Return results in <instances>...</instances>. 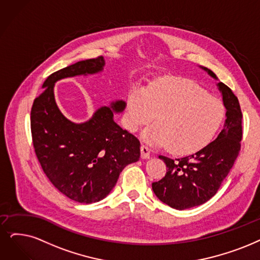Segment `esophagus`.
Returning a JSON list of instances; mask_svg holds the SVG:
<instances>
[{
	"mask_svg": "<svg viewBox=\"0 0 260 260\" xmlns=\"http://www.w3.org/2000/svg\"><path fill=\"white\" fill-rule=\"evenodd\" d=\"M141 157L142 159H149L150 157V149L146 145H142L141 146Z\"/></svg>",
	"mask_w": 260,
	"mask_h": 260,
	"instance_id": "34e87169",
	"label": "esophagus"
}]
</instances>
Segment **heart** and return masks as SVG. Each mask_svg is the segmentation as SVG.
I'll list each match as a JSON object with an SVG mask.
<instances>
[{
	"mask_svg": "<svg viewBox=\"0 0 260 260\" xmlns=\"http://www.w3.org/2000/svg\"><path fill=\"white\" fill-rule=\"evenodd\" d=\"M221 100L207 94L194 82L160 79L146 91L133 89L127 99L124 124L136 132L152 121L159 123L145 130L142 138L154 145H169L179 154L204 148L215 136L224 119Z\"/></svg>",
	"mask_w": 260,
	"mask_h": 260,
	"instance_id": "1",
	"label": "heart"
}]
</instances>
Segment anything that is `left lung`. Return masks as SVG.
Returning a JSON list of instances; mask_svg holds the SVG:
<instances>
[{
  "label": "left lung",
  "mask_w": 260,
  "mask_h": 260,
  "mask_svg": "<svg viewBox=\"0 0 260 260\" xmlns=\"http://www.w3.org/2000/svg\"><path fill=\"white\" fill-rule=\"evenodd\" d=\"M217 81L213 72L200 66ZM226 119L223 129L214 141L194 154L172 160L159 155L168 168L165 177L152 183V191L158 199L177 210H184L205 204L220 189L230 173L240 150L242 140V113L238 98L224 83H216Z\"/></svg>",
  "instance_id": "left-lung-1"
}]
</instances>
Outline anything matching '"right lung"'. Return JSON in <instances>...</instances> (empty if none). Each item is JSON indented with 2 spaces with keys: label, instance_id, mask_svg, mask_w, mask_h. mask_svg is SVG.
<instances>
[{
  "label": "right lung",
  "instance_id": "1",
  "mask_svg": "<svg viewBox=\"0 0 260 260\" xmlns=\"http://www.w3.org/2000/svg\"><path fill=\"white\" fill-rule=\"evenodd\" d=\"M102 56L78 61L52 74L30 111V130L38 161L49 180L70 200L91 204L107 197L119 174L139 161L141 144L114 120L126 102L115 100L100 107L84 122L69 120L58 109L54 85L59 80L103 71Z\"/></svg>",
  "mask_w": 260,
  "mask_h": 260
}]
</instances>
